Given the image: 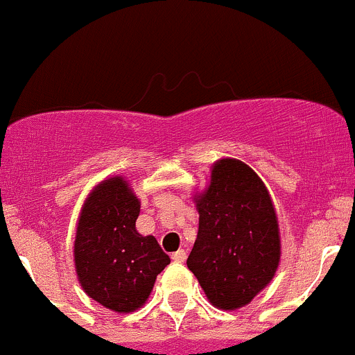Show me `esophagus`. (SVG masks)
<instances>
[{
  "mask_svg": "<svg viewBox=\"0 0 355 355\" xmlns=\"http://www.w3.org/2000/svg\"><path fill=\"white\" fill-rule=\"evenodd\" d=\"M173 261H176V262H184L186 261V252L182 250H178V252H174L173 254Z\"/></svg>",
  "mask_w": 355,
  "mask_h": 355,
  "instance_id": "obj_1",
  "label": "esophagus"
}]
</instances>
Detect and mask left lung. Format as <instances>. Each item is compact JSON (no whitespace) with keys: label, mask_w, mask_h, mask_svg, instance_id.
I'll return each mask as SVG.
<instances>
[{"label":"left lung","mask_w":355,"mask_h":355,"mask_svg":"<svg viewBox=\"0 0 355 355\" xmlns=\"http://www.w3.org/2000/svg\"><path fill=\"white\" fill-rule=\"evenodd\" d=\"M198 234L188 269L210 304L236 311L275 278L282 259L278 216L259 174L238 159H219L195 193Z\"/></svg>","instance_id":"1"}]
</instances>
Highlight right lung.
Returning a JSON list of instances; mask_svg holds the SVG:
<instances>
[{
  "instance_id": "obj_1",
  "label": "right lung",
  "mask_w": 355,
  "mask_h": 355,
  "mask_svg": "<svg viewBox=\"0 0 355 355\" xmlns=\"http://www.w3.org/2000/svg\"><path fill=\"white\" fill-rule=\"evenodd\" d=\"M141 202L124 176L98 182L76 226L73 266L86 295L119 314L138 311L171 262L155 236L136 230Z\"/></svg>"
}]
</instances>
